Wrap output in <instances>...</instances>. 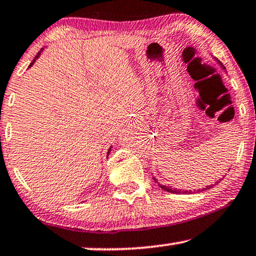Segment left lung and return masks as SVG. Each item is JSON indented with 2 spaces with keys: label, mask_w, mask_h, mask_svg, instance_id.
Listing matches in <instances>:
<instances>
[{
  "label": "left lung",
  "mask_w": 256,
  "mask_h": 256,
  "mask_svg": "<svg viewBox=\"0 0 256 256\" xmlns=\"http://www.w3.org/2000/svg\"><path fill=\"white\" fill-rule=\"evenodd\" d=\"M220 64H221V62H220ZM221 66L223 67V64H221ZM223 70H224V67H223ZM154 182H157V180L156 178H154ZM216 183H218V182H216ZM215 186V184H212V186H206V188H203V189L202 190H206V189H210V188H212V186ZM160 186L162 188V189H163V190H166V192H172V194H180V192H183V194H188V192H192V190H189V192H188V190H180V189H176V188H171V186H162V184H160ZM197 192H200V190L198 189V190H197Z\"/></svg>",
  "instance_id": "8db88e82"
}]
</instances>
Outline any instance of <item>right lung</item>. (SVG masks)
<instances>
[{"mask_svg": "<svg viewBox=\"0 0 256 256\" xmlns=\"http://www.w3.org/2000/svg\"><path fill=\"white\" fill-rule=\"evenodd\" d=\"M42 50H44V48H41V50H40V52H38V56H35V59L33 60V62H32L30 64H29V67H32V66H33V64L35 62V60H36V59H38V56H40V54H41V52H42ZM110 151H111V148H108V154H110Z\"/></svg>", "mask_w": 256, "mask_h": 256, "instance_id": "right-lung-1", "label": "right lung"}]
</instances>
